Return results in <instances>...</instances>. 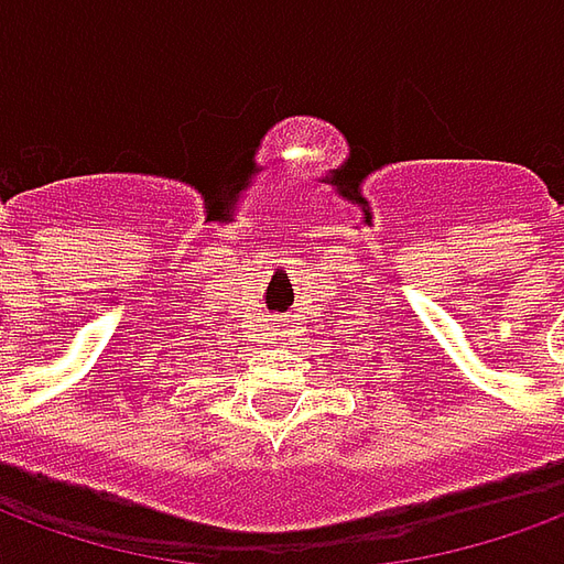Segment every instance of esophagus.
<instances>
[{
  "label": "esophagus",
  "instance_id": "1",
  "mask_svg": "<svg viewBox=\"0 0 564 564\" xmlns=\"http://www.w3.org/2000/svg\"><path fill=\"white\" fill-rule=\"evenodd\" d=\"M281 326H286V323H281ZM283 332V335H286V329H281Z\"/></svg>",
  "mask_w": 564,
  "mask_h": 564
}]
</instances>
